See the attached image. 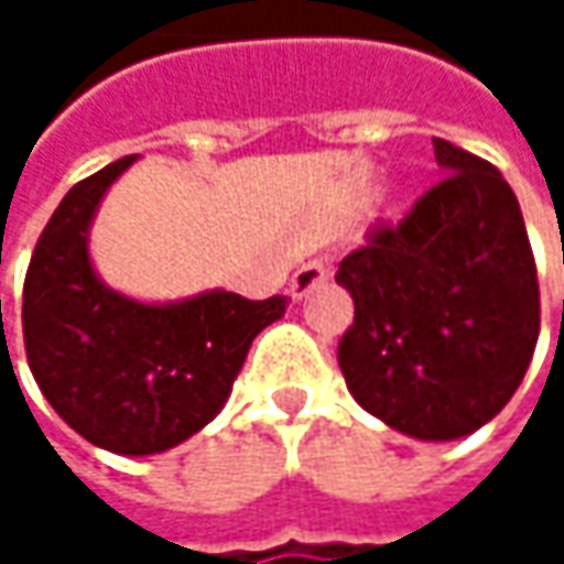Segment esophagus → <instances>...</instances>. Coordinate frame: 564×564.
Returning a JSON list of instances; mask_svg holds the SVG:
<instances>
[{
  "mask_svg": "<svg viewBox=\"0 0 564 564\" xmlns=\"http://www.w3.org/2000/svg\"><path fill=\"white\" fill-rule=\"evenodd\" d=\"M326 281H329V268H326L323 261H306V264H300L296 274L290 278V296H293V300H303V296H310L319 283Z\"/></svg>",
  "mask_w": 564,
  "mask_h": 564,
  "instance_id": "obj_1",
  "label": "esophagus"
}]
</instances>
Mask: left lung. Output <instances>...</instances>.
Segmentation results:
<instances>
[{"label": "left lung", "instance_id": "obj_1", "mask_svg": "<svg viewBox=\"0 0 564 564\" xmlns=\"http://www.w3.org/2000/svg\"><path fill=\"white\" fill-rule=\"evenodd\" d=\"M434 160L444 178L339 264L356 303L339 369L392 431L457 441L519 389L539 339V281L500 170L447 140H434Z\"/></svg>", "mask_w": 564, "mask_h": 564}]
</instances>
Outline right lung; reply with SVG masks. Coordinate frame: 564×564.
<instances>
[{
  "instance_id": "right-lung-1",
  "label": "right lung",
  "mask_w": 564,
  "mask_h": 564,
  "mask_svg": "<svg viewBox=\"0 0 564 564\" xmlns=\"http://www.w3.org/2000/svg\"><path fill=\"white\" fill-rule=\"evenodd\" d=\"M133 163L117 160L61 198L25 274L22 333L29 369L64 424L110 454L150 457L215 421L254 336L290 300L215 286L160 303L104 283L90 225Z\"/></svg>"
}]
</instances>
